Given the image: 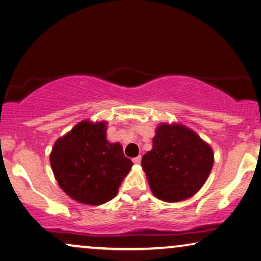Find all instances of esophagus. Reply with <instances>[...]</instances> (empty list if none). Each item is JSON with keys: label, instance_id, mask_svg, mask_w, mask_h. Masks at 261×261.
Instances as JSON below:
<instances>
[{"label": "esophagus", "instance_id": "esophagus-1", "mask_svg": "<svg viewBox=\"0 0 261 261\" xmlns=\"http://www.w3.org/2000/svg\"><path fill=\"white\" fill-rule=\"evenodd\" d=\"M133 162H134L135 164H139L140 162H141V156H138V158H134V159H133Z\"/></svg>", "mask_w": 261, "mask_h": 261}]
</instances>
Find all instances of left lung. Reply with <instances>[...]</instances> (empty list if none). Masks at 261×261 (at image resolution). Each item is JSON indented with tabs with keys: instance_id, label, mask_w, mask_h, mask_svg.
<instances>
[{
	"instance_id": "obj_1",
	"label": "left lung",
	"mask_w": 261,
	"mask_h": 261,
	"mask_svg": "<svg viewBox=\"0 0 261 261\" xmlns=\"http://www.w3.org/2000/svg\"><path fill=\"white\" fill-rule=\"evenodd\" d=\"M141 166L156 198L179 202L194 196L205 183L214 166V151L189 128L162 123Z\"/></svg>"
}]
</instances>
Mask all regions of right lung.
<instances>
[{"mask_svg":"<svg viewBox=\"0 0 261 261\" xmlns=\"http://www.w3.org/2000/svg\"><path fill=\"white\" fill-rule=\"evenodd\" d=\"M50 163L62 189L77 202L100 205L113 199L133 162L120 143L106 140V122L83 121L52 148Z\"/></svg>","mask_w":261,"mask_h":261,"instance_id":"obj_1","label":"right lung"}]
</instances>
